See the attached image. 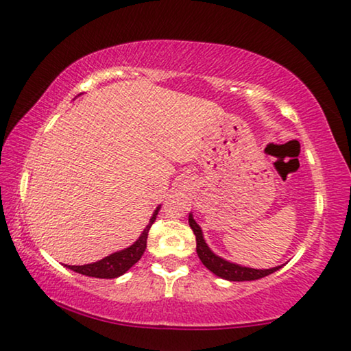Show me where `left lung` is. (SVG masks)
I'll use <instances>...</instances> for the list:
<instances>
[{"label":"left lung","mask_w":351,"mask_h":351,"mask_svg":"<svg viewBox=\"0 0 351 351\" xmlns=\"http://www.w3.org/2000/svg\"><path fill=\"white\" fill-rule=\"evenodd\" d=\"M188 223H190L193 232L196 236V253L199 256L201 263L209 269L212 274H215L217 277L225 278V280L230 282H250V280H258V278H263L269 276V274H274L278 271L282 266H276L271 269H253L247 266H241L237 263H231L225 260V258L218 256L217 253L210 250V247L207 245L204 234H202L201 226L197 225L195 217H193V212L188 215Z\"/></svg>","instance_id":"1"}]
</instances>
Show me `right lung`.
<instances>
[{"mask_svg": "<svg viewBox=\"0 0 351 351\" xmlns=\"http://www.w3.org/2000/svg\"><path fill=\"white\" fill-rule=\"evenodd\" d=\"M161 206L156 207L154 213H152L149 223H147V226L144 228V231H142L141 236L138 237V241L131 243L130 247H126L123 250H119L115 253H110L109 256H106L103 260L96 263L84 264V266H69V264H64V266L71 269V271L82 274V276L95 277V278H117L123 276V274L126 271H130V269L141 260V256L144 255L147 248V236H149V230L150 226L154 225V221L156 220V215H158Z\"/></svg>", "mask_w": 351, "mask_h": 351, "instance_id": "obj_1", "label": "right lung"}]
</instances>
